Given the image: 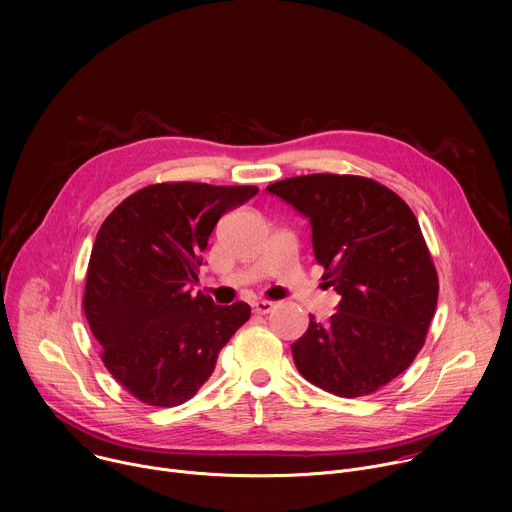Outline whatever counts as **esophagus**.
<instances>
[{
    "instance_id": "1",
    "label": "esophagus",
    "mask_w": 512,
    "mask_h": 512,
    "mask_svg": "<svg viewBox=\"0 0 512 512\" xmlns=\"http://www.w3.org/2000/svg\"><path fill=\"white\" fill-rule=\"evenodd\" d=\"M273 308H275V304H273V302H267V300H257V302H253V312H255V314H269Z\"/></svg>"
}]
</instances>
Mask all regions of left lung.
I'll return each instance as SVG.
<instances>
[{
  "label": "left lung",
  "instance_id": "left-lung-1",
  "mask_svg": "<svg viewBox=\"0 0 512 512\" xmlns=\"http://www.w3.org/2000/svg\"><path fill=\"white\" fill-rule=\"evenodd\" d=\"M267 192L308 218L324 285L340 296L326 324L310 316L291 344L300 375L338 397L379 391L423 348L440 289L413 210L387 186L348 174L296 176Z\"/></svg>",
  "mask_w": 512,
  "mask_h": 512
}]
</instances>
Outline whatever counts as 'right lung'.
<instances>
[{"instance_id":"1","label":"right lung","mask_w":512,"mask_h":512,"mask_svg":"<svg viewBox=\"0 0 512 512\" xmlns=\"http://www.w3.org/2000/svg\"><path fill=\"white\" fill-rule=\"evenodd\" d=\"M255 186L152 184L127 196L101 225L87 269L83 310L113 379L135 399L174 407L192 399L218 352L249 320L245 302L192 296L202 251L227 210Z\"/></svg>"}]
</instances>
